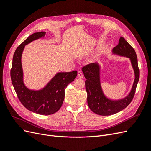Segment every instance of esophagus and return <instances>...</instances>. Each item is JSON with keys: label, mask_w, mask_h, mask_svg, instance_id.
<instances>
[{"label": "esophagus", "mask_w": 151, "mask_h": 151, "mask_svg": "<svg viewBox=\"0 0 151 151\" xmlns=\"http://www.w3.org/2000/svg\"><path fill=\"white\" fill-rule=\"evenodd\" d=\"M77 76H78V77H80V78H83L84 77L83 72L81 71H78V72H77Z\"/></svg>", "instance_id": "obj_1"}]
</instances>
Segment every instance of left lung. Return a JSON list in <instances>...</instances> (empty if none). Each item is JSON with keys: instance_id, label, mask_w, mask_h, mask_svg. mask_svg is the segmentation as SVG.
Returning a JSON list of instances; mask_svg holds the SVG:
<instances>
[{"instance_id": "1", "label": "left lung", "mask_w": 151, "mask_h": 151, "mask_svg": "<svg viewBox=\"0 0 151 151\" xmlns=\"http://www.w3.org/2000/svg\"><path fill=\"white\" fill-rule=\"evenodd\" d=\"M112 53L130 59L134 71L135 79L129 95L122 99H111L107 98L103 93L100 80L101 67L99 63H90L82 68L86 79L85 84L88 106L91 111L99 115H111L125 109L133 99L139 80L140 71L136 53L124 38L120 37L118 45L113 48Z\"/></svg>"}]
</instances>
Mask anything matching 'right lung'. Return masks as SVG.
<instances>
[{"mask_svg":"<svg viewBox=\"0 0 151 151\" xmlns=\"http://www.w3.org/2000/svg\"><path fill=\"white\" fill-rule=\"evenodd\" d=\"M45 34V31L32 34L17 48L13 56L11 78L17 97L26 108L39 115H50L61 108L65 98V89L68 84L74 81L77 72H57L41 89H30L25 86L21 63L25 45L34 40L44 38Z\"/></svg>","mask_w":151,"mask_h":151,"instance_id":"obj_1","label":"right lung"}]
</instances>
